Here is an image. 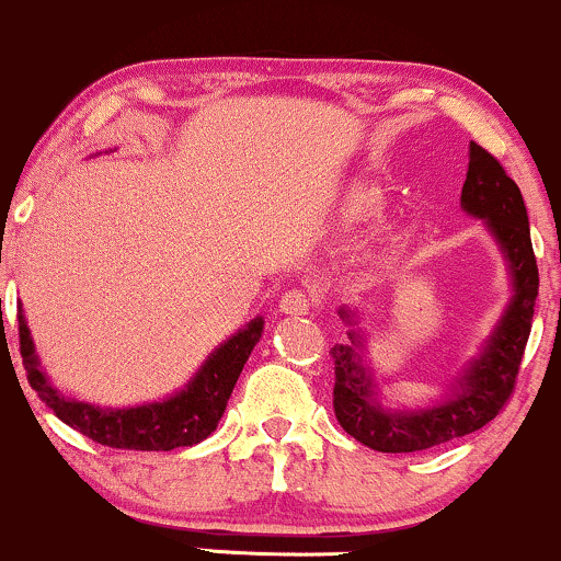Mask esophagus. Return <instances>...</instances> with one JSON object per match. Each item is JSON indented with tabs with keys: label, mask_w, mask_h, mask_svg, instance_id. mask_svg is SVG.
Wrapping results in <instances>:
<instances>
[{
	"label": "esophagus",
	"mask_w": 561,
	"mask_h": 561,
	"mask_svg": "<svg viewBox=\"0 0 561 561\" xmlns=\"http://www.w3.org/2000/svg\"><path fill=\"white\" fill-rule=\"evenodd\" d=\"M278 307H280L283 314H307L312 310V297H310V294L297 291V288H294V291L283 294Z\"/></svg>",
	"instance_id": "1"
}]
</instances>
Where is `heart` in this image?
Returning a JSON list of instances; mask_svg holds the SVG:
<instances>
[{"mask_svg":"<svg viewBox=\"0 0 561 561\" xmlns=\"http://www.w3.org/2000/svg\"><path fill=\"white\" fill-rule=\"evenodd\" d=\"M383 209V191L376 182H355L339 196V217L342 222L357 225L379 217Z\"/></svg>","mask_w":561,"mask_h":561,"instance_id":"1","label":"heart"}]
</instances>
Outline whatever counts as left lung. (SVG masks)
<instances>
[{"label": "left lung", "instance_id": "8db88e82", "mask_svg": "<svg viewBox=\"0 0 561 561\" xmlns=\"http://www.w3.org/2000/svg\"><path fill=\"white\" fill-rule=\"evenodd\" d=\"M461 209L482 219L506 260L512 299L482 350L453 376L445 394L424 408H387L374 368L365 360V333L357 312L342 307L350 325L347 344L331 350L336 383L333 411L342 430L357 443L381 453H416L445 445L482 430L512 398L525 344L530 339L533 310L538 299V264H535L530 219L517 182L477 142L469 145V172L461 191Z\"/></svg>", "mask_w": 561, "mask_h": 561}]
</instances>
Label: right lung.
<instances>
[{
    "label": "right lung",
    "instance_id": "right-lung-1",
    "mask_svg": "<svg viewBox=\"0 0 561 561\" xmlns=\"http://www.w3.org/2000/svg\"><path fill=\"white\" fill-rule=\"evenodd\" d=\"M18 331H21V355L28 383L62 424L94 443L108 445V448L174 450L198 445L217 430L219 419L228 408L232 387H236L251 350L262 339L264 318L256 314L243 329L232 333L228 342L214 347L211 355L201 363L196 376L180 392L131 408H105L66 398L42 368L23 307H18Z\"/></svg>",
    "mask_w": 561,
    "mask_h": 561
}]
</instances>
